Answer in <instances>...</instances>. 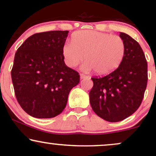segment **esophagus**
Here are the masks:
<instances>
[{
	"instance_id": "34e87169",
	"label": "esophagus",
	"mask_w": 156,
	"mask_h": 156,
	"mask_svg": "<svg viewBox=\"0 0 156 156\" xmlns=\"http://www.w3.org/2000/svg\"><path fill=\"white\" fill-rule=\"evenodd\" d=\"M80 79H84V78H88V76L87 75H85V74L83 73H80Z\"/></svg>"
}]
</instances>
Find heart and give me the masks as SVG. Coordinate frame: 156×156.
<instances>
[{
	"label": "heart",
	"instance_id": "heart-1",
	"mask_svg": "<svg viewBox=\"0 0 156 156\" xmlns=\"http://www.w3.org/2000/svg\"><path fill=\"white\" fill-rule=\"evenodd\" d=\"M62 52L68 66L76 67L85 57L87 61L83 65V69H94L99 75H107L122 63L126 53V44L117 35L82 30L73 34L72 41L63 46Z\"/></svg>",
	"mask_w": 156,
	"mask_h": 156
}]
</instances>
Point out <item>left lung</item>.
Masks as SVG:
<instances>
[{"mask_svg": "<svg viewBox=\"0 0 156 156\" xmlns=\"http://www.w3.org/2000/svg\"><path fill=\"white\" fill-rule=\"evenodd\" d=\"M126 53L119 66L104 77H93L90 91L93 110L110 122L124 120L135 112L143 100L148 82V65L141 46L135 39L120 32Z\"/></svg>", "mask_w": 156, "mask_h": 156, "instance_id": "left-lung-1", "label": "left lung"}]
</instances>
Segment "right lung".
<instances>
[{"label": "right lung", "instance_id": "obj_1", "mask_svg": "<svg viewBox=\"0 0 156 156\" xmlns=\"http://www.w3.org/2000/svg\"><path fill=\"white\" fill-rule=\"evenodd\" d=\"M69 31L36 33L17 49L11 70L17 100L32 117L47 119L66 106L80 75L65 64L62 49Z\"/></svg>", "mask_w": 156, "mask_h": 156}]
</instances>
